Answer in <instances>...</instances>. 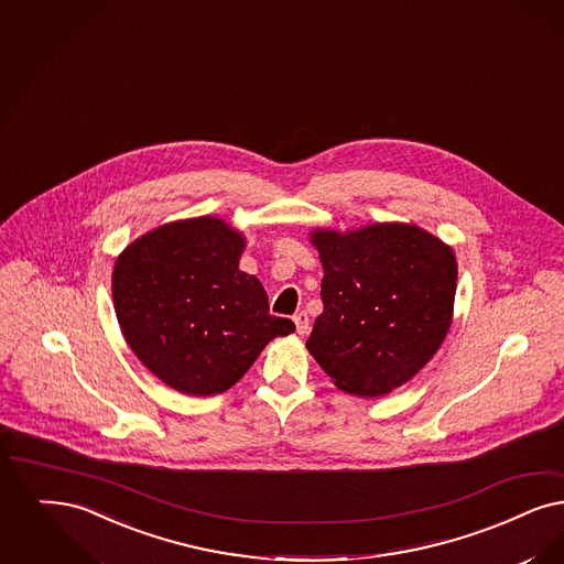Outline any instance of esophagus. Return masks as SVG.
Wrapping results in <instances>:
<instances>
[{"instance_id": "esophagus-1", "label": "esophagus", "mask_w": 564, "mask_h": 564, "mask_svg": "<svg viewBox=\"0 0 564 564\" xmlns=\"http://www.w3.org/2000/svg\"><path fill=\"white\" fill-rule=\"evenodd\" d=\"M293 323H295V329H297L300 336H306L311 332V318L306 313H297L293 316Z\"/></svg>"}]
</instances>
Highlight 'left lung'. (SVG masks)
I'll return each instance as SVG.
<instances>
[{"mask_svg":"<svg viewBox=\"0 0 564 564\" xmlns=\"http://www.w3.org/2000/svg\"><path fill=\"white\" fill-rule=\"evenodd\" d=\"M311 241L325 274L308 352L348 394L382 397L409 382L449 332L453 249L403 223L315 228Z\"/></svg>","mask_w":564,"mask_h":564,"instance_id":"obj_1","label":"left lung"}]
</instances>
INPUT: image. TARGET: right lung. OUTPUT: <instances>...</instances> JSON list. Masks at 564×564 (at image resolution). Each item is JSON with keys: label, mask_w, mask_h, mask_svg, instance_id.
Masks as SVG:
<instances>
[{"label": "right lung", "mask_w": 564, "mask_h": 564, "mask_svg": "<svg viewBox=\"0 0 564 564\" xmlns=\"http://www.w3.org/2000/svg\"><path fill=\"white\" fill-rule=\"evenodd\" d=\"M241 232L214 216L142 235L115 262V315L142 365L188 397L239 382L264 346L290 336L262 283L239 271Z\"/></svg>", "instance_id": "obj_1"}]
</instances>
